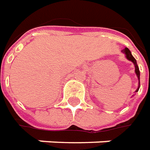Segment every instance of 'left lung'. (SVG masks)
<instances>
[{
    "instance_id": "obj_1",
    "label": "left lung",
    "mask_w": 150,
    "mask_h": 150,
    "mask_svg": "<svg viewBox=\"0 0 150 150\" xmlns=\"http://www.w3.org/2000/svg\"><path fill=\"white\" fill-rule=\"evenodd\" d=\"M122 52L125 54V56H126V58H127L128 60H130V61H132V63L134 64L135 73H136V74H137L138 80H139V86H138V88L137 89V90L135 91V92H137L138 90H139V88H140V70H139V68H138L137 64V60H136V59H135L134 57L132 56L131 52L129 51V49H128V47H125L124 49L122 50Z\"/></svg>"
}]
</instances>
